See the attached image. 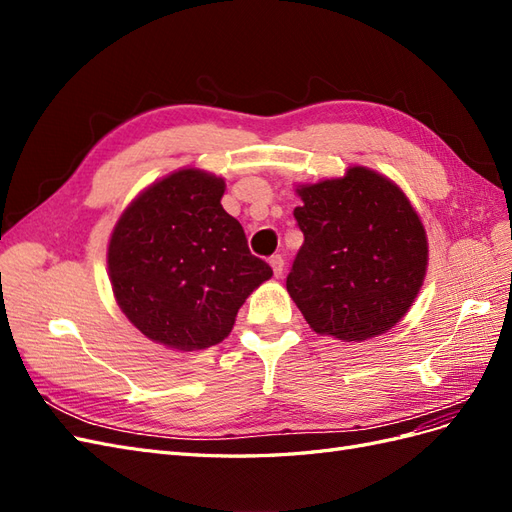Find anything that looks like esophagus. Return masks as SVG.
Listing matches in <instances>:
<instances>
[{"mask_svg":"<svg viewBox=\"0 0 512 512\" xmlns=\"http://www.w3.org/2000/svg\"><path fill=\"white\" fill-rule=\"evenodd\" d=\"M269 265H271V269H273V275H275V277H280V275L284 273V258H282L280 254L271 256V258H269Z\"/></svg>","mask_w":512,"mask_h":512,"instance_id":"esophagus-1","label":"esophagus"}]
</instances>
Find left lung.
<instances>
[{"label": "left lung", "instance_id": "obj_1", "mask_svg": "<svg viewBox=\"0 0 512 512\" xmlns=\"http://www.w3.org/2000/svg\"><path fill=\"white\" fill-rule=\"evenodd\" d=\"M303 245L286 288L309 329L365 342L408 314L427 275L421 215L395 181L367 166L297 185Z\"/></svg>", "mask_w": 512, "mask_h": 512}]
</instances>
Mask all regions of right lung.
Returning <instances> with one entry per match:
<instances>
[{
    "label": "right lung",
    "instance_id": "1",
    "mask_svg": "<svg viewBox=\"0 0 512 512\" xmlns=\"http://www.w3.org/2000/svg\"><path fill=\"white\" fill-rule=\"evenodd\" d=\"M226 183L185 166L138 194L108 239L115 301L147 339L192 352L220 344L245 299L271 280L222 207Z\"/></svg>",
    "mask_w": 512,
    "mask_h": 512
}]
</instances>
